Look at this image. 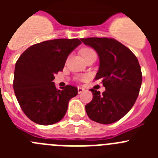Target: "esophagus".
<instances>
[{
    "label": "esophagus",
    "mask_w": 158,
    "mask_h": 158,
    "mask_svg": "<svg viewBox=\"0 0 158 158\" xmlns=\"http://www.w3.org/2000/svg\"><path fill=\"white\" fill-rule=\"evenodd\" d=\"M77 91H78V93H81L85 91V89H83V88H81V87H78Z\"/></svg>",
    "instance_id": "esophagus-1"
}]
</instances>
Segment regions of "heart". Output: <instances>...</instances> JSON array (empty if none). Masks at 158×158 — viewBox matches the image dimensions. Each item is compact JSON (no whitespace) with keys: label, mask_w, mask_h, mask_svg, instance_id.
Returning a JSON list of instances; mask_svg holds the SVG:
<instances>
[{"label":"heart","mask_w":158,"mask_h":158,"mask_svg":"<svg viewBox=\"0 0 158 158\" xmlns=\"http://www.w3.org/2000/svg\"><path fill=\"white\" fill-rule=\"evenodd\" d=\"M95 51H93L92 48H89V47H85V48L81 49V55L83 56V58H85L86 56H88L89 54H92V53H94ZM88 77L87 76H85L84 77V79H86Z\"/></svg>","instance_id":"b5f03b06"}]
</instances>
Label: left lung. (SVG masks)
Listing matches in <instances>:
<instances>
[{
  "label": "left lung",
  "mask_w": 158,
  "mask_h": 158,
  "mask_svg": "<svg viewBox=\"0 0 158 158\" xmlns=\"http://www.w3.org/2000/svg\"><path fill=\"white\" fill-rule=\"evenodd\" d=\"M98 54L100 67L96 80H101L105 91L90 89L93 100L85 105L90 119L110 124L122 118L136 101L142 81L138 58L132 51L111 38L81 39Z\"/></svg>",
  "instance_id": "1"
}]
</instances>
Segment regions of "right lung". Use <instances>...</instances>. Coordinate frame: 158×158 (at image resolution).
Here are the masks:
<instances>
[{
	"label": "right lung",
	"instance_id": "add662e5",
	"mask_svg": "<svg viewBox=\"0 0 158 158\" xmlns=\"http://www.w3.org/2000/svg\"><path fill=\"white\" fill-rule=\"evenodd\" d=\"M81 42L78 39H57L31 46L15 66L14 93L24 114L40 125L56 123L65 116L77 89L66 85L57 89L54 74L62 71L65 61Z\"/></svg>",
	"mask_w": 158,
	"mask_h": 158
}]
</instances>
